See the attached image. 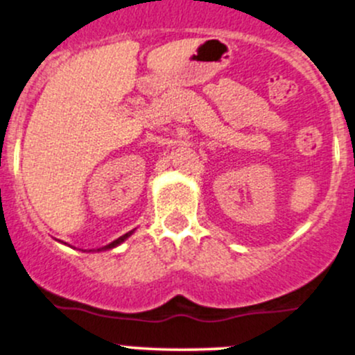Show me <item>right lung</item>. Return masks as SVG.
Listing matches in <instances>:
<instances>
[{"mask_svg": "<svg viewBox=\"0 0 355 355\" xmlns=\"http://www.w3.org/2000/svg\"><path fill=\"white\" fill-rule=\"evenodd\" d=\"M133 232H135V231L126 232V234L121 236V237H118V239H116V241H112V243H111V244H107V246H104V248H99V249H97V252H99V251H106V249H112V248L119 246V244H121V243H124V241H126L128 237H130L131 234H133Z\"/></svg>", "mask_w": 355, "mask_h": 355, "instance_id": "1", "label": "right lung"}]
</instances>
